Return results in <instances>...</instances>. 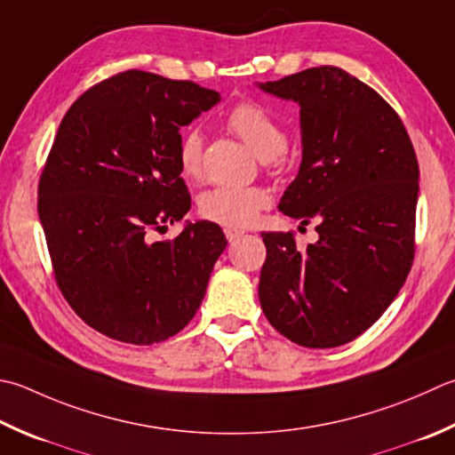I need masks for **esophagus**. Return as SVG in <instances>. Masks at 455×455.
I'll list each match as a JSON object with an SVG mask.
<instances>
[{"mask_svg": "<svg viewBox=\"0 0 455 455\" xmlns=\"http://www.w3.org/2000/svg\"><path fill=\"white\" fill-rule=\"evenodd\" d=\"M225 236L228 243H235V240H238L240 236H244V230L240 228H225Z\"/></svg>", "mask_w": 455, "mask_h": 455, "instance_id": "obj_1", "label": "esophagus"}]
</instances>
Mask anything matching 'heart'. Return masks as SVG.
Masks as SVG:
<instances>
[{
	"label": "heart",
	"mask_w": 455,
	"mask_h": 455,
	"mask_svg": "<svg viewBox=\"0 0 455 455\" xmlns=\"http://www.w3.org/2000/svg\"><path fill=\"white\" fill-rule=\"evenodd\" d=\"M227 128L272 167L288 162V136L275 116L260 102L243 100L225 116ZM177 162L183 177L197 181L203 177V136L199 130H187L177 148ZM270 204V193L262 187H215L199 199L203 219L228 228H244L256 222Z\"/></svg>",
	"instance_id": "1"
}]
</instances>
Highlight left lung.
Listing matches in <instances>:
<instances>
[{"label": "left lung", "mask_w": 455, "mask_h": 455, "mask_svg": "<svg viewBox=\"0 0 455 455\" xmlns=\"http://www.w3.org/2000/svg\"><path fill=\"white\" fill-rule=\"evenodd\" d=\"M260 88L299 104L304 157L280 211L301 227L315 220L319 240L299 251L291 233H262L258 298L290 341L339 347L385 314L412 268L416 151L393 106L339 67Z\"/></svg>", "instance_id": "obj_1"}]
</instances>
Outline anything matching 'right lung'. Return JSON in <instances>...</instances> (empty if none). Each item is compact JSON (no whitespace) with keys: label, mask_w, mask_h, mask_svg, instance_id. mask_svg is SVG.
Returning <instances> with one entry per match:
<instances>
[{"label":"right lung","mask_w":455,"mask_h":455,"mask_svg":"<svg viewBox=\"0 0 455 455\" xmlns=\"http://www.w3.org/2000/svg\"><path fill=\"white\" fill-rule=\"evenodd\" d=\"M220 100L193 80L126 70L88 88L62 118L39 177L37 211L68 306L110 339L151 345L191 322L227 238L181 220L191 195L177 148L183 126Z\"/></svg>","instance_id":"1"}]
</instances>
